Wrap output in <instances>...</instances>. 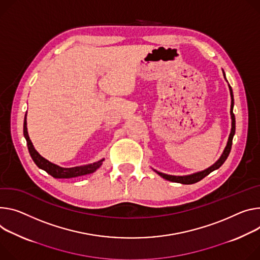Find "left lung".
<instances>
[{
  "instance_id": "8db88e82",
  "label": "left lung",
  "mask_w": 260,
  "mask_h": 260,
  "mask_svg": "<svg viewBox=\"0 0 260 260\" xmlns=\"http://www.w3.org/2000/svg\"><path fill=\"white\" fill-rule=\"evenodd\" d=\"M224 77H225V74H224ZM229 89H230V95H231V110H230V114H231V119H232V127H231V133H230V136H229V139H228L227 146H226L223 154L221 155L220 159L216 164L212 165V166L209 167L208 169H206L204 171H201V172H198V173H195V174H192V175H187V176H172V175H167V174H164V173L155 171L159 176H161L162 178L167 179L169 181H172V182H179V183H183V184H192V183H196V182L200 181L201 179H203L205 176H207L210 172H212L214 170L219 169L222 166V165L224 164V161L226 160V158L228 157V155L230 153L231 146H232V139H233V136L235 134V117H234V114H233L234 101H233V93H232V89H231L230 85H229Z\"/></svg>"
}]
</instances>
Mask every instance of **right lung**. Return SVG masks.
I'll return each mask as SVG.
<instances>
[{"instance_id": "right-lung-1", "label": "right lung", "mask_w": 260, "mask_h": 260, "mask_svg": "<svg viewBox=\"0 0 260 260\" xmlns=\"http://www.w3.org/2000/svg\"><path fill=\"white\" fill-rule=\"evenodd\" d=\"M23 136H25L27 140V145L28 149L30 152V155L34 162L36 164V166L42 170H44L46 173H49L55 178H72V177H77V176H82L86 174L93 173L96 169L101 167V165L104 159H101L96 162L85 165V166H77L73 168H62L57 166V165L49 161L48 159H45L42 157L34 148L31 140L28 135L27 131V120H26V115H25V120H23Z\"/></svg>"}]
</instances>
